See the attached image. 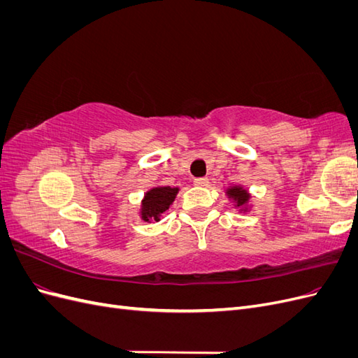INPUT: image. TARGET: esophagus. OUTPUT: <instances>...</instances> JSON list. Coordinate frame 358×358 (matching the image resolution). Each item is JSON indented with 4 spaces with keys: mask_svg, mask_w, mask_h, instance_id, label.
Returning <instances> with one entry per match:
<instances>
[{
    "mask_svg": "<svg viewBox=\"0 0 358 358\" xmlns=\"http://www.w3.org/2000/svg\"><path fill=\"white\" fill-rule=\"evenodd\" d=\"M194 185H196V187H208L209 185V179L208 178L194 179Z\"/></svg>",
    "mask_w": 358,
    "mask_h": 358,
    "instance_id": "esophagus-1",
    "label": "esophagus"
}]
</instances>
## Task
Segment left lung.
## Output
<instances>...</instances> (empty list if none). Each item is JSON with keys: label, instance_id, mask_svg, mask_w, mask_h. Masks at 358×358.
<instances>
[{"label": "left lung", "instance_id": "left-lung-1", "mask_svg": "<svg viewBox=\"0 0 358 358\" xmlns=\"http://www.w3.org/2000/svg\"><path fill=\"white\" fill-rule=\"evenodd\" d=\"M225 194L227 197L234 201V208H237L241 212H248L249 209L248 203H249V199H251V194L248 192V189H245L241 185H234V187L227 188Z\"/></svg>", "mask_w": 358, "mask_h": 358}]
</instances>
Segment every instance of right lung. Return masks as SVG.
Listing matches in <instances>:
<instances>
[{"mask_svg":"<svg viewBox=\"0 0 358 358\" xmlns=\"http://www.w3.org/2000/svg\"><path fill=\"white\" fill-rule=\"evenodd\" d=\"M179 192V188L171 187H155L150 188L142 200V208H140V216L145 222H158L161 215L164 213L171 203L175 201Z\"/></svg>","mask_w":358,"mask_h":358,"instance_id":"1","label":"right lung"}]
</instances>
